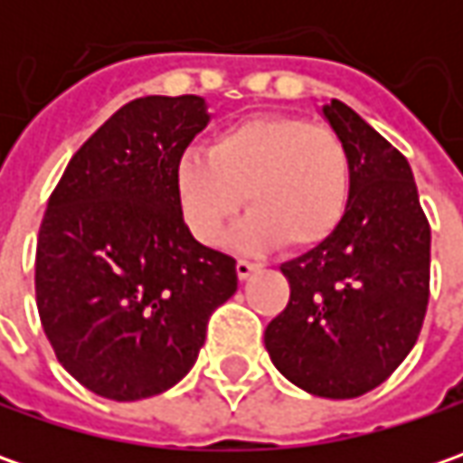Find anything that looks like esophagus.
Masks as SVG:
<instances>
[{"mask_svg":"<svg viewBox=\"0 0 463 463\" xmlns=\"http://www.w3.org/2000/svg\"><path fill=\"white\" fill-rule=\"evenodd\" d=\"M255 270H260L258 262H252V260H237V276H240L241 280H247Z\"/></svg>","mask_w":463,"mask_h":463,"instance_id":"obj_1","label":"esophagus"}]
</instances>
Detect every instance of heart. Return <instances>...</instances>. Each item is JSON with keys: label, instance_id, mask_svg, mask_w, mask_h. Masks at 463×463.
<instances>
[{"label": "heart", "instance_id": "obj_1", "mask_svg": "<svg viewBox=\"0 0 463 463\" xmlns=\"http://www.w3.org/2000/svg\"><path fill=\"white\" fill-rule=\"evenodd\" d=\"M175 193L193 237L222 244L241 203L252 208L234 232L240 250L286 244L311 250L343 223L353 193L345 138L307 118H244L187 152L175 167Z\"/></svg>", "mask_w": 463, "mask_h": 463}]
</instances>
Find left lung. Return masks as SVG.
<instances>
[{
	"label": "left lung",
	"instance_id": "left-lung-1",
	"mask_svg": "<svg viewBox=\"0 0 463 463\" xmlns=\"http://www.w3.org/2000/svg\"><path fill=\"white\" fill-rule=\"evenodd\" d=\"M322 113L350 149V205L329 240L280 265L291 298L265 329V347L304 392L353 400L386 382L418 343L430 223L407 159L345 102Z\"/></svg>",
	"mask_w": 463,
	"mask_h": 463
}]
</instances>
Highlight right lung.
<instances>
[{"instance_id":"1","label":"right lung","mask_w":463,"mask_h":463,"mask_svg":"<svg viewBox=\"0 0 463 463\" xmlns=\"http://www.w3.org/2000/svg\"><path fill=\"white\" fill-rule=\"evenodd\" d=\"M208 123L198 95L131 99L63 169L35 247V301L59 364L116 402L193 368L237 260L193 240L175 167Z\"/></svg>"}]
</instances>
